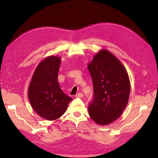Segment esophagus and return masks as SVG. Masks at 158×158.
<instances>
[{"label": "esophagus", "mask_w": 158, "mask_h": 158, "mask_svg": "<svg viewBox=\"0 0 158 158\" xmlns=\"http://www.w3.org/2000/svg\"><path fill=\"white\" fill-rule=\"evenodd\" d=\"M75 96H76V97H77V98H82V97L83 96V94L82 93H80V92H79L78 94H77Z\"/></svg>", "instance_id": "esophagus-1"}]
</instances>
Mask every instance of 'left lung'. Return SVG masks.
I'll list each match as a JSON object with an SVG mask.
<instances>
[{"label":"left lung","mask_w":158,"mask_h":158,"mask_svg":"<svg viewBox=\"0 0 158 158\" xmlns=\"http://www.w3.org/2000/svg\"><path fill=\"white\" fill-rule=\"evenodd\" d=\"M88 68L94 87L89 115L98 125H108L119 118L128 102V74L122 62L104 49L94 56Z\"/></svg>","instance_id":"obj_1"}]
</instances>
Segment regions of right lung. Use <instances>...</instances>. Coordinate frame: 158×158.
I'll return each mask as SVG.
<instances>
[{
  "mask_svg": "<svg viewBox=\"0 0 158 158\" xmlns=\"http://www.w3.org/2000/svg\"><path fill=\"white\" fill-rule=\"evenodd\" d=\"M61 63L60 56H50L39 64L28 86V96L35 111L43 119H58L68 107L72 98L66 95L58 81Z\"/></svg>",
  "mask_w": 158,
  "mask_h": 158,
  "instance_id": "1",
  "label": "right lung"
}]
</instances>
